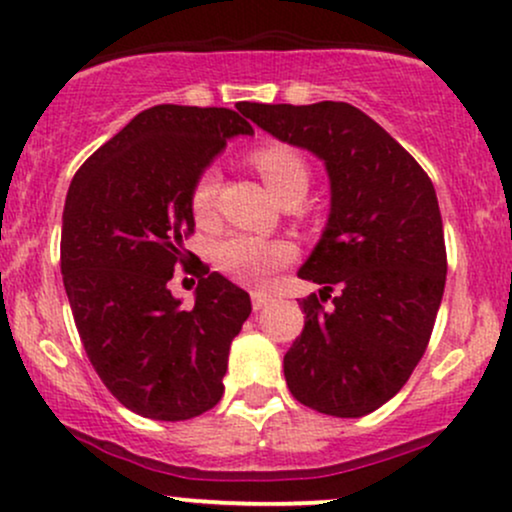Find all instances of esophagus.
Returning a JSON list of instances; mask_svg holds the SVG:
<instances>
[{"mask_svg":"<svg viewBox=\"0 0 512 512\" xmlns=\"http://www.w3.org/2000/svg\"><path fill=\"white\" fill-rule=\"evenodd\" d=\"M272 303V298L267 296V293H252V310H262V308H267V305Z\"/></svg>","mask_w":512,"mask_h":512,"instance_id":"esophagus-1","label":"esophagus"}]
</instances>
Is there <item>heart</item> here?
Listing matches in <instances>:
<instances>
[{"label":"heart","mask_w":512,"mask_h":512,"mask_svg":"<svg viewBox=\"0 0 512 512\" xmlns=\"http://www.w3.org/2000/svg\"><path fill=\"white\" fill-rule=\"evenodd\" d=\"M252 163L257 173L267 182L269 190L276 197H286L289 192L308 190L310 170L301 151H296L289 144H264L260 149L252 151ZM221 175L216 168L202 170L190 195L192 216L199 223H209L216 209V197H219ZM216 267L221 269L228 279L238 281L252 289H262L269 284L274 272L286 267L296 250L286 240H272L260 236H248V233H233L223 238L214 250Z\"/></svg>","instance_id":"heart-1"}]
</instances>
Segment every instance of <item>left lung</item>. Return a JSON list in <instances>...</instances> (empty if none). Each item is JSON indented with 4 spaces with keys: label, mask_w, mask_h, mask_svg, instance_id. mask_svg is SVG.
Here are the masks:
<instances>
[{
    "label": "left lung",
    "mask_w": 512,
    "mask_h": 512,
    "mask_svg": "<svg viewBox=\"0 0 512 512\" xmlns=\"http://www.w3.org/2000/svg\"><path fill=\"white\" fill-rule=\"evenodd\" d=\"M240 110L272 137L313 151L330 175V219L298 272L322 291L301 301L305 327L284 356L286 385L320 414L366 416L407 383L443 301L448 255L433 182L349 103ZM334 285L340 293L325 309Z\"/></svg>",
    "instance_id": "1"
}]
</instances>
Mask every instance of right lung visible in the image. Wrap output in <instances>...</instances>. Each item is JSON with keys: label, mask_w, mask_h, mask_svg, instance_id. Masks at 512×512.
Here are the masks:
<instances>
[{"label": "right lung", "mask_w": 512, "mask_h": 512, "mask_svg": "<svg viewBox=\"0 0 512 512\" xmlns=\"http://www.w3.org/2000/svg\"><path fill=\"white\" fill-rule=\"evenodd\" d=\"M245 117L154 105L69 185L60 264L76 330L103 385L146 419H195L219 404L228 349L252 310L248 293L182 245L195 233L192 187L228 139L252 134ZM178 263L200 279L190 311L167 289Z\"/></svg>", "instance_id": "obj_1"}]
</instances>
